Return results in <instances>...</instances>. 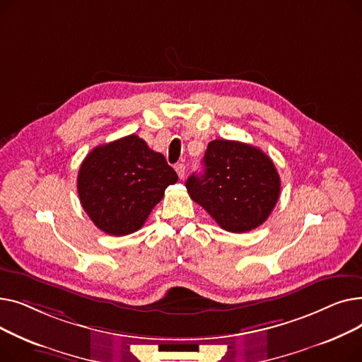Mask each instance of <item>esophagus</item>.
I'll return each mask as SVG.
<instances>
[{
    "instance_id": "34e87169",
    "label": "esophagus",
    "mask_w": 362,
    "mask_h": 362,
    "mask_svg": "<svg viewBox=\"0 0 362 362\" xmlns=\"http://www.w3.org/2000/svg\"><path fill=\"white\" fill-rule=\"evenodd\" d=\"M175 170H176V173H177L179 179H183V177H185V171H186L185 164H176V165H175Z\"/></svg>"
}]
</instances>
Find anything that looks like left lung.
<instances>
[{
    "label": "left lung",
    "instance_id": "8db88e82",
    "mask_svg": "<svg viewBox=\"0 0 362 362\" xmlns=\"http://www.w3.org/2000/svg\"><path fill=\"white\" fill-rule=\"evenodd\" d=\"M204 173L192 175L186 189L221 229L245 233L272 214L280 195V177L259 148L238 141L208 144Z\"/></svg>",
    "mask_w": 362,
    "mask_h": 362
}]
</instances>
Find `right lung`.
Returning <instances> with one entry per match:
<instances>
[{
    "mask_svg": "<svg viewBox=\"0 0 362 362\" xmlns=\"http://www.w3.org/2000/svg\"><path fill=\"white\" fill-rule=\"evenodd\" d=\"M177 175L160 152L129 135L93 148L81 164L78 194L93 224L111 236L139 230Z\"/></svg>",
    "mask_w": 362,
    "mask_h": 362,
    "instance_id": "1",
    "label": "right lung"
}]
</instances>
